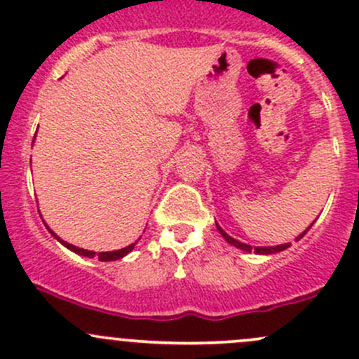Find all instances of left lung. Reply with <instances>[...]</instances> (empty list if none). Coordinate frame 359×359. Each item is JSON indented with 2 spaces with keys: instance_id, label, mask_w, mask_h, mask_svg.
<instances>
[{
  "instance_id": "left-lung-1",
  "label": "left lung",
  "mask_w": 359,
  "mask_h": 359,
  "mask_svg": "<svg viewBox=\"0 0 359 359\" xmlns=\"http://www.w3.org/2000/svg\"><path fill=\"white\" fill-rule=\"evenodd\" d=\"M313 227V224L309 225V227L304 230L303 233H299V236L296 237V241H299L301 237L304 236V233L308 232L309 229ZM217 229H218V232L222 233V237H224L225 241H227V243L230 244V246H233V248H237V249H241V251H246V252H251V251H255L256 255H275V252H280V251H284V249H287L289 246H290V243H287V244H278V246H269V248H265V246H256V248H252V246H249V244H244V243H241V241H237V239H233V237H230L227 232H225L224 229L220 227V225L217 224Z\"/></svg>"
}]
</instances>
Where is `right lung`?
I'll use <instances>...</instances> for the list:
<instances>
[{"instance_id": "add662e5", "label": "right lung", "mask_w": 359, "mask_h": 359, "mask_svg": "<svg viewBox=\"0 0 359 359\" xmlns=\"http://www.w3.org/2000/svg\"><path fill=\"white\" fill-rule=\"evenodd\" d=\"M36 139V137H34ZM46 225V224H44ZM46 229L50 230V233L53 237H55L56 241H58V243H62L63 246H65L67 249H70V251H74L75 255H81V256H86V258H94V256H97V259H100V262H116V259H120V258H123V256H127L129 255V252L132 251V249H134V246L135 244H137V241H135V243H132L130 246H127V248H122V249H116V251H104V252H94V251H88V249H82V248H77V246H74V244H69V243H65V241H62L60 239L58 236H56L55 232H53V230L48 227L46 225Z\"/></svg>"}]
</instances>
